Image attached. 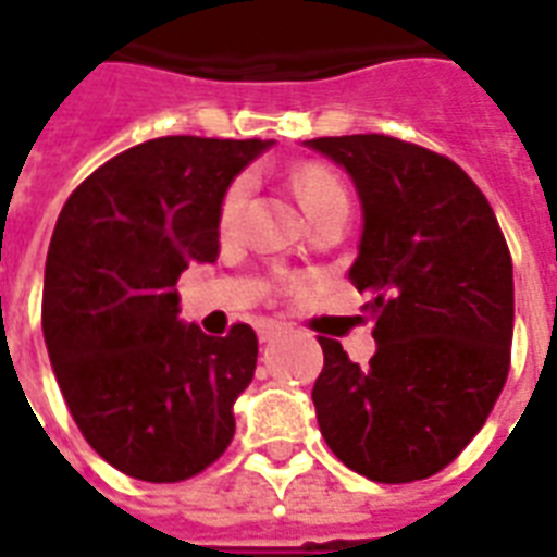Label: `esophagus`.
<instances>
[{
	"label": "esophagus",
	"instance_id": "34e87169",
	"mask_svg": "<svg viewBox=\"0 0 557 557\" xmlns=\"http://www.w3.org/2000/svg\"><path fill=\"white\" fill-rule=\"evenodd\" d=\"M283 330H286V324H280V321H262L257 333H260V342H271V338L283 333Z\"/></svg>",
	"mask_w": 557,
	"mask_h": 557
}]
</instances>
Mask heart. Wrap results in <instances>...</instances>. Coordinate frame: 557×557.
Masks as SVG:
<instances>
[{
    "label": "heart",
    "mask_w": 557,
    "mask_h": 557,
    "mask_svg": "<svg viewBox=\"0 0 557 557\" xmlns=\"http://www.w3.org/2000/svg\"><path fill=\"white\" fill-rule=\"evenodd\" d=\"M292 186H295L297 198L307 207L309 215H315L318 210H324L326 203L347 198V189L345 184H342V177L335 175L333 169L324 163H304L300 169H295ZM248 193V177H236V181H231V186L224 189L222 203H219V227H222V231H233V227L239 224V215L242 210H245Z\"/></svg>",
    "instance_id": "obj_1"
}]
</instances>
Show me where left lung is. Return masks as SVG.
<instances>
[{"label": "left lung", "mask_w": 557, "mask_h": 557, "mask_svg": "<svg viewBox=\"0 0 557 557\" xmlns=\"http://www.w3.org/2000/svg\"><path fill=\"white\" fill-rule=\"evenodd\" d=\"M309 146L354 177L364 210L350 280L371 300L376 354L335 338L315 380L318 426L338 461L382 485L435 476L473 441L511 368L515 271L491 203L449 157L385 134Z\"/></svg>", "instance_id": "1"}]
</instances>
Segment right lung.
Segmentation results:
<instances>
[{
    "label": "right lung",
    "mask_w": 557,
    "mask_h": 557,
    "mask_svg": "<svg viewBox=\"0 0 557 557\" xmlns=\"http://www.w3.org/2000/svg\"><path fill=\"white\" fill-rule=\"evenodd\" d=\"M269 143L160 137L110 157L54 224L42 335L81 435L143 482H184L222 458L257 333L177 321V277L219 257L224 189Z\"/></svg>",
    "instance_id": "right-lung-1"
}]
</instances>
